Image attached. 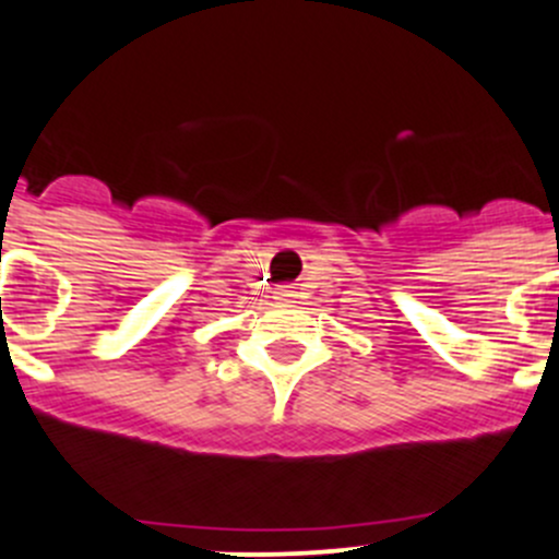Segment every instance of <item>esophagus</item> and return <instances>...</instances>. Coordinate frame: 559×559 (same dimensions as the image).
<instances>
[{
  "mask_svg": "<svg viewBox=\"0 0 559 559\" xmlns=\"http://www.w3.org/2000/svg\"><path fill=\"white\" fill-rule=\"evenodd\" d=\"M274 299H280V301H290V299H296L294 285H280V288L274 290Z\"/></svg>",
  "mask_w": 559,
  "mask_h": 559,
  "instance_id": "obj_1",
  "label": "esophagus"
}]
</instances>
